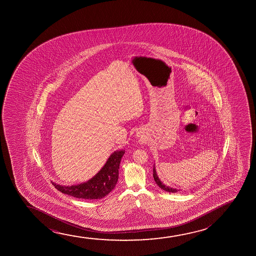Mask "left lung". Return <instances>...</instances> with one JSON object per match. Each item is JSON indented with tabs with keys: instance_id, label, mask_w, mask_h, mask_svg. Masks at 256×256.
I'll return each instance as SVG.
<instances>
[{
	"instance_id": "8db88e82",
	"label": "left lung",
	"mask_w": 256,
	"mask_h": 256,
	"mask_svg": "<svg viewBox=\"0 0 256 256\" xmlns=\"http://www.w3.org/2000/svg\"><path fill=\"white\" fill-rule=\"evenodd\" d=\"M153 178H154V182L156 184H158L162 190H164L165 192H178V190L174 189V188H172V187H170V186H165L164 184V182H162L161 180L159 179L158 178V174H156V168H153Z\"/></svg>"
}]
</instances>
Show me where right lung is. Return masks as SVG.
I'll return each mask as SVG.
<instances>
[{
  "instance_id": "1",
  "label": "right lung",
  "mask_w": 256,
  "mask_h": 256,
  "mask_svg": "<svg viewBox=\"0 0 256 256\" xmlns=\"http://www.w3.org/2000/svg\"><path fill=\"white\" fill-rule=\"evenodd\" d=\"M125 150L114 151L102 170L88 182L72 186H62L52 182L58 190L82 200H98L114 189L119 178L120 164Z\"/></svg>"
}]
</instances>
